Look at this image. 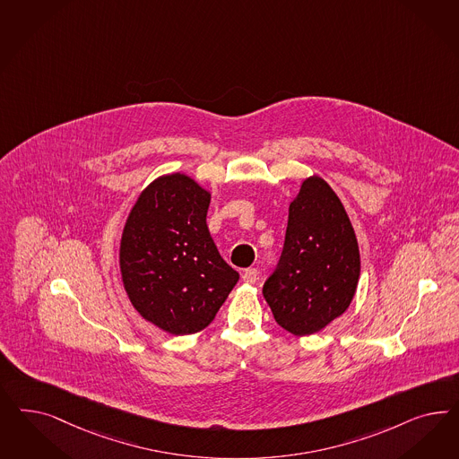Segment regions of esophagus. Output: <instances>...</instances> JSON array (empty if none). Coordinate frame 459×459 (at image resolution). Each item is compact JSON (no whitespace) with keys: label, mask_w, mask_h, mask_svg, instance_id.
I'll list each match as a JSON object with an SVG mask.
<instances>
[{"label":"esophagus","mask_w":459,"mask_h":459,"mask_svg":"<svg viewBox=\"0 0 459 459\" xmlns=\"http://www.w3.org/2000/svg\"><path fill=\"white\" fill-rule=\"evenodd\" d=\"M241 281H245V283H255V281H258L256 268H247L243 272V275H241Z\"/></svg>","instance_id":"obj_1"}]
</instances>
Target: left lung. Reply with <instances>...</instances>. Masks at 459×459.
Listing matches in <instances>:
<instances>
[{
  "mask_svg": "<svg viewBox=\"0 0 459 459\" xmlns=\"http://www.w3.org/2000/svg\"><path fill=\"white\" fill-rule=\"evenodd\" d=\"M361 273L353 224L338 194L306 178L289 206L281 264L264 285L272 314L294 336H311L350 307Z\"/></svg>",
  "mask_w": 459,
  "mask_h": 459,
  "instance_id": "obj_1",
  "label": "left lung"
}]
</instances>
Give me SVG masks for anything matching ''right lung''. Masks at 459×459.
<instances>
[{"label":"right lung","mask_w":459,"mask_h":459,"mask_svg":"<svg viewBox=\"0 0 459 459\" xmlns=\"http://www.w3.org/2000/svg\"><path fill=\"white\" fill-rule=\"evenodd\" d=\"M211 193L187 174L153 178L119 241V273L134 311L165 333L203 331L237 285L207 230Z\"/></svg>","instance_id":"add662e5"}]
</instances>
